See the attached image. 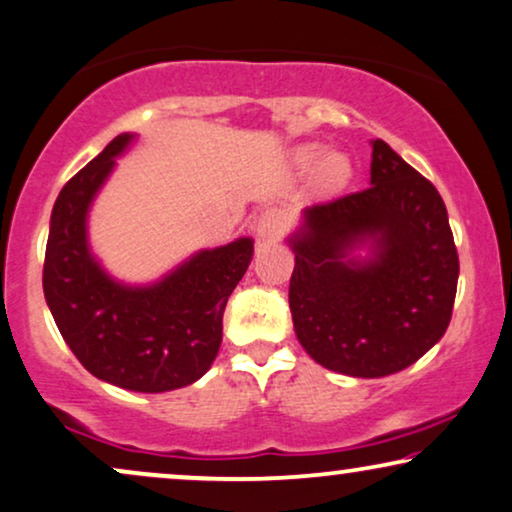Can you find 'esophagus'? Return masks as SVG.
<instances>
[{
	"label": "esophagus",
	"instance_id": "obj_1",
	"mask_svg": "<svg viewBox=\"0 0 512 512\" xmlns=\"http://www.w3.org/2000/svg\"><path fill=\"white\" fill-rule=\"evenodd\" d=\"M284 223H287V216H284L280 209H265L254 223L258 242H275L277 237L282 235Z\"/></svg>",
	"mask_w": 512,
	"mask_h": 512
}]
</instances>
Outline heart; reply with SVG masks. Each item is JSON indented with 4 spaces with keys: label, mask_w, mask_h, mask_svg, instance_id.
I'll return each mask as SVG.
<instances>
[{
    "label": "heart",
    "mask_w": 512,
    "mask_h": 512,
    "mask_svg": "<svg viewBox=\"0 0 512 512\" xmlns=\"http://www.w3.org/2000/svg\"><path fill=\"white\" fill-rule=\"evenodd\" d=\"M294 162L296 167H310L313 164V171H310V178H313L315 190L320 192H338L353 178V162L350 157L341 150H327L317 143H305L301 148L294 150Z\"/></svg>",
    "instance_id": "heart-1"
}]
</instances>
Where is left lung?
<instances>
[{
	"instance_id": "left-lung-1",
	"label": "left lung",
	"mask_w": 512,
	"mask_h": 512,
	"mask_svg": "<svg viewBox=\"0 0 512 512\" xmlns=\"http://www.w3.org/2000/svg\"><path fill=\"white\" fill-rule=\"evenodd\" d=\"M289 308L305 353L355 378L407 369L444 336L459 254L435 185L371 141V185L303 209ZM367 248L364 259L356 251Z\"/></svg>"
}]
</instances>
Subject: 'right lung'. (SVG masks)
Segmentation results:
<instances>
[{"mask_svg": "<svg viewBox=\"0 0 512 512\" xmlns=\"http://www.w3.org/2000/svg\"><path fill=\"white\" fill-rule=\"evenodd\" d=\"M122 134L65 183L51 211L44 298L86 371L136 393H167L207 374L223 341V310L247 272L254 240L202 249L152 284H124L91 254L89 209L129 150Z\"/></svg>", "mask_w": 512, "mask_h": 512, "instance_id": "add662e5", "label": "right lung"}]
</instances>
